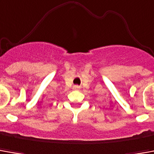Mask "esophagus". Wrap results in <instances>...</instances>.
I'll list each match as a JSON object with an SVG mask.
<instances>
[{"label": "esophagus", "instance_id": "34e87169", "mask_svg": "<svg viewBox=\"0 0 154 154\" xmlns=\"http://www.w3.org/2000/svg\"><path fill=\"white\" fill-rule=\"evenodd\" d=\"M74 89H78V87L77 86H74Z\"/></svg>", "mask_w": 154, "mask_h": 154}]
</instances>
